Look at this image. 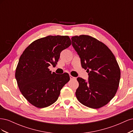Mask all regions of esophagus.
<instances>
[{
    "instance_id": "1",
    "label": "esophagus",
    "mask_w": 133,
    "mask_h": 133,
    "mask_svg": "<svg viewBox=\"0 0 133 133\" xmlns=\"http://www.w3.org/2000/svg\"><path fill=\"white\" fill-rule=\"evenodd\" d=\"M70 80H76V78L74 77V76H73L72 75H70Z\"/></svg>"
}]
</instances>
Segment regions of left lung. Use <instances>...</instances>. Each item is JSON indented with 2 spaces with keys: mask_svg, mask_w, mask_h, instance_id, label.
Instances as JSON below:
<instances>
[{
  "mask_svg": "<svg viewBox=\"0 0 133 133\" xmlns=\"http://www.w3.org/2000/svg\"><path fill=\"white\" fill-rule=\"evenodd\" d=\"M71 41L82 68L89 73L88 82L77 78L76 98L86 107L102 108L114 98L118 90L120 79L118 62L105 44L90 35L74 36Z\"/></svg>",
  "mask_w": 133,
  "mask_h": 133,
  "instance_id": "obj_1",
  "label": "left lung"
}]
</instances>
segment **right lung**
<instances>
[{
    "instance_id": "add662e5",
    "label": "right lung",
    "mask_w": 133,
    "mask_h": 133,
    "mask_svg": "<svg viewBox=\"0 0 133 133\" xmlns=\"http://www.w3.org/2000/svg\"><path fill=\"white\" fill-rule=\"evenodd\" d=\"M71 44L67 35H49L32 42L23 52L15 75L20 91L31 105L45 108L58 99L70 76L51 73L48 67L56 66L61 51Z\"/></svg>"
}]
</instances>
